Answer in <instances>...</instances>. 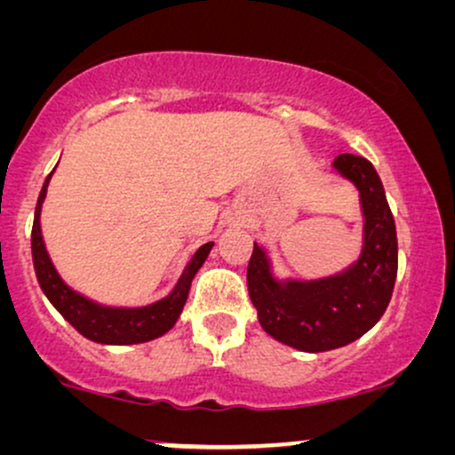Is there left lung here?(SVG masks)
Here are the masks:
<instances>
[{
  "mask_svg": "<svg viewBox=\"0 0 455 455\" xmlns=\"http://www.w3.org/2000/svg\"><path fill=\"white\" fill-rule=\"evenodd\" d=\"M335 171L356 185L364 217L356 263L318 280H276L270 259L253 244L246 283L267 335L301 352H327L363 338L382 318L399 267L395 217L382 179L369 160L341 154Z\"/></svg>",
  "mask_w": 455,
  "mask_h": 455,
  "instance_id": "8db88e82",
  "label": "left lung"
}]
</instances>
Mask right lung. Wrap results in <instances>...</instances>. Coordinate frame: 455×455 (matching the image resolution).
Here are the masks:
<instances>
[{
    "label": "right lung",
    "instance_id": "right-lung-1",
    "mask_svg": "<svg viewBox=\"0 0 455 455\" xmlns=\"http://www.w3.org/2000/svg\"><path fill=\"white\" fill-rule=\"evenodd\" d=\"M54 172V171H52ZM50 172L46 181H44L42 192H39L37 206H36V219H33V232H31V253H33V267H36V276L39 287L50 299L56 310L63 314V318L71 324L77 333L84 338L97 341V344H111V346H128V344H143V341L156 339L164 335L166 331L175 327L177 318L181 316L185 301H188L189 287L196 272L200 270L202 263L209 257L212 243L202 244L198 251L192 255L188 266L164 299L156 301L151 306L143 307H108L99 306L94 301L86 299V297L76 293V291L67 287L59 272L54 270L52 261L44 244L42 236V204L46 200Z\"/></svg>",
    "mask_w": 455,
    "mask_h": 455
}]
</instances>
